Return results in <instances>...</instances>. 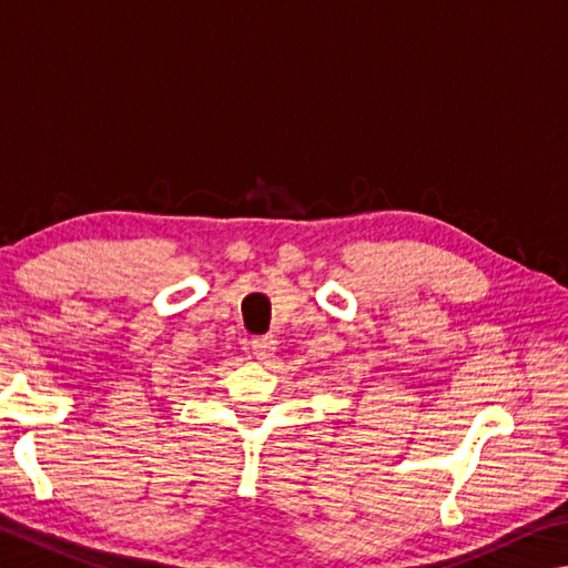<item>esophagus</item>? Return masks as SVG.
I'll use <instances>...</instances> for the list:
<instances>
[{
	"label": "esophagus",
	"instance_id": "1",
	"mask_svg": "<svg viewBox=\"0 0 568 568\" xmlns=\"http://www.w3.org/2000/svg\"><path fill=\"white\" fill-rule=\"evenodd\" d=\"M251 347H253V355H255L257 359H271L273 353H275V337H273V335L255 337L253 343H251Z\"/></svg>",
	"mask_w": 568,
	"mask_h": 568
}]
</instances>
